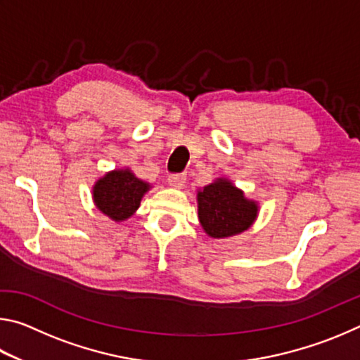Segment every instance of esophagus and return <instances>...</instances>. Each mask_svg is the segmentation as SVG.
I'll return each instance as SVG.
<instances>
[{"mask_svg":"<svg viewBox=\"0 0 360 360\" xmlns=\"http://www.w3.org/2000/svg\"><path fill=\"white\" fill-rule=\"evenodd\" d=\"M186 182V174H169L168 176V184L174 188H181Z\"/></svg>","mask_w":360,"mask_h":360,"instance_id":"1","label":"esophagus"}]
</instances>
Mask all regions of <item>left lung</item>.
<instances>
[{
    "instance_id": "8db88e82",
    "label": "left lung",
    "mask_w": 360,
    "mask_h": 360,
    "mask_svg": "<svg viewBox=\"0 0 360 360\" xmlns=\"http://www.w3.org/2000/svg\"><path fill=\"white\" fill-rule=\"evenodd\" d=\"M198 219L211 238H229L251 227L259 206L229 179L219 178L197 192Z\"/></svg>"
}]
</instances>
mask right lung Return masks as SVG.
<instances>
[{"label":"right lung","mask_w":360,"mask_h":360,"mask_svg":"<svg viewBox=\"0 0 360 360\" xmlns=\"http://www.w3.org/2000/svg\"><path fill=\"white\" fill-rule=\"evenodd\" d=\"M150 186L138 179L129 168L106 173L94 186V202L103 214L122 222L133 216Z\"/></svg>","instance_id":"obj_1"}]
</instances>
